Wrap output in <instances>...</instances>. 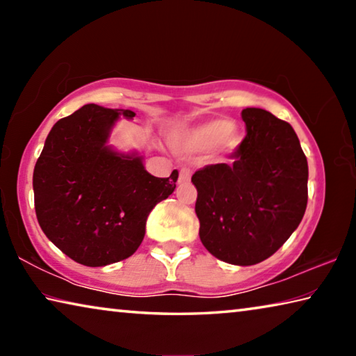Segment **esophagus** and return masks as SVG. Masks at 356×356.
<instances>
[{"label":"esophagus","instance_id":"34e87169","mask_svg":"<svg viewBox=\"0 0 356 356\" xmlns=\"http://www.w3.org/2000/svg\"><path fill=\"white\" fill-rule=\"evenodd\" d=\"M191 179V170L190 168H182L179 172V184H188Z\"/></svg>","mask_w":356,"mask_h":356}]
</instances>
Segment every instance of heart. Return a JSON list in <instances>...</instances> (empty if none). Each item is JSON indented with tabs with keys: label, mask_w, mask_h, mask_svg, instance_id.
I'll return each instance as SVG.
<instances>
[{
	"label": "heart",
	"mask_w": 356,
	"mask_h": 356,
	"mask_svg": "<svg viewBox=\"0 0 356 356\" xmlns=\"http://www.w3.org/2000/svg\"><path fill=\"white\" fill-rule=\"evenodd\" d=\"M221 141L226 150H234L240 144V135L226 119H213L186 134L184 146L190 150H206Z\"/></svg>",
	"instance_id": "obj_1"
}]
</instances>
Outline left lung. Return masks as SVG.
<instances>
[{
  "mask_svg": "<svg viewBox=\"0 0 356 356\" xmlns=\"http://www.w3.org/2000/svg\"><path fill=\"white\" fill-rule=\"evenodd\" d=\"M246 136L232 165L193 174L200 237L210 254L254 265L275 254L298 227L308 204V161L291 124L245 108Z\"/></svg>",
  "mask_w": 356,
  "mask_h": 356,
  "instance_id": "1",
  "label": "left lung"
}]
</instances>
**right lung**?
Instances as JSON below:
<instances>
[{
	"label": "right lung",
	"mask_w": 356,
	"mask_h": 356,
	"mask_svg": "<svg viewBox=\"0 0 356 356\" xmlns=\"http://www.w3.org/2000/svg\"><path fill=\"white\" fill-rule=\"evenodd\" d=\"M130 110L84 105L53 125L34 166L38 221L64 254L86 267L130 257L146 234L156 204L176 188L177 170L154 177L136 154L106 146L119 119Z\"/></svg>",
	"instance_id": "obj_1"
}]
</instances>
